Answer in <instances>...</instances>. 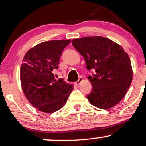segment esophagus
Segmentation results:
<instances>
[{
  "mask_svg": "<svg viewBox=\"0 0 146 146\" xmlns=\"http://www.w3.org/2000/svg\"><path fill=\"white\" fill-rule=\"evenodd\" d=\"M82 77H79L78 80H77L76 82H75V84H76V85H77V86H78L79 84H80V82H82Z\"/></svg>",
  "mask_w": 146,
  "mask_h": 146,
  "instance_id": "obj_1",
  "label": "esophagus"
}]
</instances>
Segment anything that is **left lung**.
<instances>
[{
    "label": "left lung",
    "instance_id": "left-lung-1",
    "mask_svg": "<svg viewBox=\"0 0 146 146\" xmlns=\"http://www.w3.org/2000/svg\"><path fill=\"white\" fill-rule=\"evenodd\" d=\"M74 47L85 60L87 69L95 70L88 79L92 91L87 98L92 105L107 110L123 100L133 79L131 60L119 44L102 36L74 39Z\"/></svg>",
    "mask_w": 146,
    "mask_h": 146
}]
</instances>
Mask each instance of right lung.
Wrapping results in <instances>:
<instances>
[{
	"label": "right lung",
	"mask_w": 146,
	"mask_h": 146,
	"mask_svg": "<svg viewBox=\"0 0 146 146\" xmlns=\"http://www.w3.org/2000/svg\"><path fill=\"white\" fill-rule=\"evenodd\" d=\"M71 40L41 42L25 55L20 69L22 90L27 100L42 112L53 113L65 105L73 85L57 80L53 70L58 68L62 51Z\"/></svg>",
	"instance_id": "add662e5"
}]
</instances>
